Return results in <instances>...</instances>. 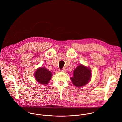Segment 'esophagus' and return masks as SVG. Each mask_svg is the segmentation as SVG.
I'll list each match as a JSON object with an SVG mask.
<instances>
[{"label":"esophagus","mask_w":122,"mask_h":122,"mask_svg":"<svg viewBox=\"0 0 122 122\" xmlns=\"http://www.w3.org/2000/svg\"><path fill=\"white\" fill-rule=\"evenodd\" d=\"M61 71L62 72H65L66 71V69L65 68H63L62 70H61Z\"/></svg>","instance_id":"1"}]
</instances>
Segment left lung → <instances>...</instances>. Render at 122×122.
<instances>
[{"mask_svg": "<svg viewBox=\"0 0 122 122\" xmlns=\"http://www.w3.org/2000/svg\"><path fill=\"white\" fill-rule=\"evenodd\" d=\"M74 76L71 78L73 84L76 87H81L85 86L91 78L92 73L91 69L80 65L74 71Z\"/></svg>", "mask_w": 122, "mask_h": 122, "instance_id": "8db88e82", "label": "left lung"}]
</instances>
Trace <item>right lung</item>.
<instances>
[{"label": "right lung", "instance_id": "right-lung-1", "mask_svg": "<svg viewBox=\"0 0 122 122\" xmlns=\"http://www.w3.org/2000/svg\"><path fill=\"white\" fill-rule=\"evenodd\" d=\"M34 75L36 81L41 85H47L52 75L49 70L43 67L37 69Z\"/></svg>", "mask_w": 122, "mask_h": 122}]
</instances>
